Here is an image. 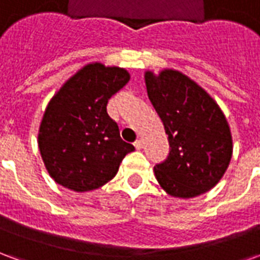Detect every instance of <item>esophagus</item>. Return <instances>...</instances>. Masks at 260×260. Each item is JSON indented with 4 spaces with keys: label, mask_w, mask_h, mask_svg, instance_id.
I'll list each match as a JSON object with an SVG mask.
<instances>
[{
    "label": "esophagus",
    "mask_w": 260,
    "mask_h": 260,
    "mask_svg": "<svg viewBox=\"0 0 260 260\" xmlns=\"http://www.w3.org/2000/svg\"><path fill=\"white\" fill-rule=\"evenodd\" d=\"M134 145H135L136 149L139 150V149H142V146H143V142H142L141 139H138V141H135V143H134Z\"/></svg>",
    "instance_id": "34e87169"
}]
</instances>
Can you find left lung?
<instances>
[{
    "instance_id": "8db88e82",
    "label": "left lung",
    "mask_w": 260,
    "mask_h": 260,
    "mask_svg": "<svg viewBox=\"0 0 260 260\" xmlns=\"http://www.w3.org/2000/svg\"><path fill=\"white\" fill-rule=\"evenodd\" d=\"M147 96L169 135L170 153L154 166L158 184L175 198H195L221 180L233 156L229 122L196 82L174 69L145 74Z\"/></svg>"
}]
</instances>
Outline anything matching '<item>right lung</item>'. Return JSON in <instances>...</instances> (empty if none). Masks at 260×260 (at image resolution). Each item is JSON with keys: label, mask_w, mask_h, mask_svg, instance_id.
Wrapping results in <instances>:
<instances>
[{"label": "right lung", "mask_w": 260, "mask_h": 260, "mask_svg": "<svg viewBox=\"0 0 260 260\" xmlns=\"http://www.w3.org/2000/svg\"><path fill=\"white\" fill-rule=\"evenodd\" d=\"M124 68L85 65L48 103L39 129V149L48 174L75 192L100 188L117 174L135 147L121 139L107 103L129 80Z\"/></svg>", "instance_id": "1"}]
</instances>
